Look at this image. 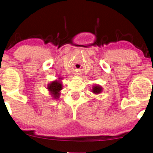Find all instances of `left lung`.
I'll return each mask as SVG.
<instances>
[{
  "label": "left lung",
  "instance_id": "left-lung-1",
  "mask_svg": "<svg viewBox=\"0 0 153 153\" xmlns=\"http://www.w3.org/2000/svg\"><path fill=\"white\" fill-rule=\"evenodd\" d=\"M92 92H93V93L97 94L101 93L102 88L101 86L97 85H95L93 86V88H92Z\"/></svg>",
  "mask_w": 153,
  "mask_h": 153
}]
</instances>
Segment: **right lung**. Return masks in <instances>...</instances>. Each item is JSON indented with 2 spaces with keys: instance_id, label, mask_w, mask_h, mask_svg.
<instances>
[{
  "instance_id": "add662e5",
  "label": "right lung",
  "mask_w": 153,
  "mask_h": 153,
  "mask_svg": "<svg viewBox=\"0 0 153 153\" xmlns=\"http://www.w3.org/2000/svg\"><path fill=\"white\" fill-rule=\"evenodd\" d=\"M59 79L61 80V78ZM47 89L51 92V94L53 96L54 99H57V98L59 97L60 91L63 89L62 83L60 80H54L48 85Z\"/></svg>"
}]
</instances>
